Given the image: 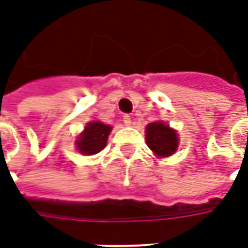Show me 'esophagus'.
I'll return each instance as SVG.
<instances>
[{
	"label": "esophagus",
	"instance_id": "34e87169",
	"mask_svg": "<svg viewBox=\"0 0 248 248\" xmlns=\"http://www.w3.org/2000/svg\"><path fill=\"white\" fill-rule=\"evenodd\" d=\"M124 126H131V117L127 116V114L124 116Z\"/></svg>",
	"mask_w": 248,
	"mask_h": 248
}]
</instances>
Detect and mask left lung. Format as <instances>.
I'll return each instance as SVG.
<instances>
[{"label": "left lung", "instance_id": "left-lung-1", "mask_svg": "<svg viewBox=\"0 0 248 248\" xmlns=\"http://www.w3.org/2000/svg\"><path fill=\"white\" fill-rule=\"evenodd\" d=\"M147 145L157 157H168L178 148V134L162 121H156L145 127Z\"/></svg>", "mask_w": 248, "mask_h": 248}]
</instances>
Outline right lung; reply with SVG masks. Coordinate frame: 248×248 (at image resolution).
Instances as JSON below:
<instances>
[{"label":"right lung","instance_id":"add662e5","mask_svg":"<svg viewBox=\"0 0 248 248\" xmlns=\"http://www.w3.org/2000/svg\"><path fill=\"white\" fill-rule=\"evenodd\" d=\"M110 131V126L103 124L100 121L88 122L82 134L75 141L77 149L80 154L87 155V156L99 154L100 151L105 148Z\"/></svg>","mask_w":248,"mask_h":248}]
</instances>
